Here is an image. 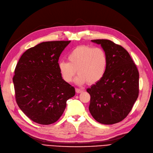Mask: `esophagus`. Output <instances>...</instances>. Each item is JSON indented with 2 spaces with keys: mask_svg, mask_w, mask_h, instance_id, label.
Segmentation results:
<instances>
[{
  "mask_svg": "<svg viewBox=\"0 0 153 153\" xmlns=\"http://www.w3.org/2000/svg\"><path fill=\"white\" fill-rule=\"evenodd\" d=\"M76 91L77 93H82L83 91V90L81 89H79V88H76Z\"/></svg>",
  "mask_w": 153,
  "mask_h": 153,
  "instance_id": "obj_1",
  "label": "esophagus"
}]
</instances>
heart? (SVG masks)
<instances>
[{
	"label": "heart",
	"instance_id": "1",
	"mask_svg": "<svg viewBox=\"0 0 153 153\" xmlns=\"http://www.w3.org/2000/svg\"><path fill=\"white\" fill-rule=\"evenodd\" d=\"M68 62L58 63L59 71L63 80L72 81L76 72V81L82 85L88 81L95 84L104 76L108 65V56L102 48L82 45L75 48L67 56Z\"/></svg>",
	"mask_w": 153,
	"mask_h": 153
}]
</instances>
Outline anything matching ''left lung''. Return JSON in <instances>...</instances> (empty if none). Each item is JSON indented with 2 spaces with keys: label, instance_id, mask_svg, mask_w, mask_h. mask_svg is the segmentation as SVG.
<instances>
[{
  "label": "left lung",
  "instance_id": "1",
  "mask_svg": "<svg viewBox=\"0 0 153 153\" xmlns=\"http://www.w3.org/2000/svg\"><path fill=\"white\" fill-rule=\"evenodd\" d=\"M108 56V65L100 81L86 90L89 110L98 123L112 125L128 115L139 93V73L125 48L107 39H94Z\"/></svg>",
  "mask_w": 153,
  "mask_h": 153
}]
</instances>
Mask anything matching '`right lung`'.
Returning a JSON list of instances; mask_svg holds the SVG:
<instances>
[{"mask_svg": "<svg viewBox=\"0 0 153 153\" xmlns=\"http://www.w3.org/2000/svg\"><path fill=\"white\" fill-rule=\"evenodd\" d=\"M71 41L43 42L29 48L16 64L13 77L15 99L33 122L50 125L65 111L75 88L64 81L58 68L61 53Z\"/></svg>", "mask_w": 153, "mask_h": 153, "instance_id": "add662e5", "label": "right lung"}]
</instances>
